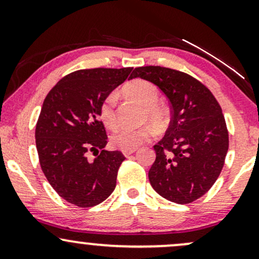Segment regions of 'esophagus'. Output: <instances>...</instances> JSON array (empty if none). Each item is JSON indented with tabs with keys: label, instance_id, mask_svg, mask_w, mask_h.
I'll use <instances>...</instances> for the list:
<instances>
[{
	"label": "esophagus",
	"instance_id": "esophagus-1",
	"mask_svg": "<svg viewBox=\"0 0 259 259\" xmlns=\"http://www.w3.org/2000/svg\"><path fill=\"white\" fill-rule=\"evenodd\" d=\"M135 151H136V150H124V151H123V154H124V156H125V157H129V156H132L133 153H135Z\"/></svg>",
	"mask_w": 259,
	"mask_h": 259
}]
</instances>
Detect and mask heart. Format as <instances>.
Listing matches in <instances>:
<instances>
[{"label": "heart", "mask_w": 259, "mask_h": 259, "mask_svg": "<svg viewBox=\"0 0 259 259\" xmlns=\"http://www.w3.org/2000/svg\"><path fill=\"white\" fill-rule=\"evenodd\" d=\"M124 94L130 99L138 101L144 106V119L152 121L156 126H163L168 121V111L158 102L159 90L156 85L147 80L138 79L129 82L124 88ZM117 95L111 92L107 95L100 106V117L103 124L109 129L118 125ZM154 135V129L150 124L141 126H121L111 136V142L114 147L120 150H135L140 145L150 141Z\"/></svg>", "instance_id": "heart-1"}]
</instances>
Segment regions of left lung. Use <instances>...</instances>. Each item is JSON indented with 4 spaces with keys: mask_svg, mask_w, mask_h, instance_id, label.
I'll list each match as a JSON object with an SVG mask.
<instances>
[{
    "mask_svg": "<svg viewBox=\"0 0 259 259\" xmlns=\"http://www.w3.org/2000/svg\"><path fill=\"white\" fill-rule=\"evenodd\" d=\"M134 78L158 86L171 107L167 133L153 146L151 185L165 200L191 203L213 186L224 165L229 133L221 106L207 86L179 70L139 67L130 75Z\"/></svg>",
    "mask_w": 259,
    "mask_h": 259,
    "instance_id": "obj_1",
    "label": "left lung"
}]
</instances>
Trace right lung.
<instances>
[{
	"label": "right lung",
	"mask_w": 259,
	"mask_h": 259,
	"mask_svg": "<svg viewBox=\"0 0 259 259\" xmlns=\"http://www.w3.org/2000/svg\"><path fill=\"white\" fill-rule=\"evenodd\" d=\"M132 72L130 67L76 70L59 80L44 101L35 129L38 160L51 186L69 203L94 207L115 189L125 157L103 150L108 138L100 106ZM89 150L98 152L94 161L87 159Z\"/></svg>",
	"instance_id": "obj_1"
}]
</instances>
